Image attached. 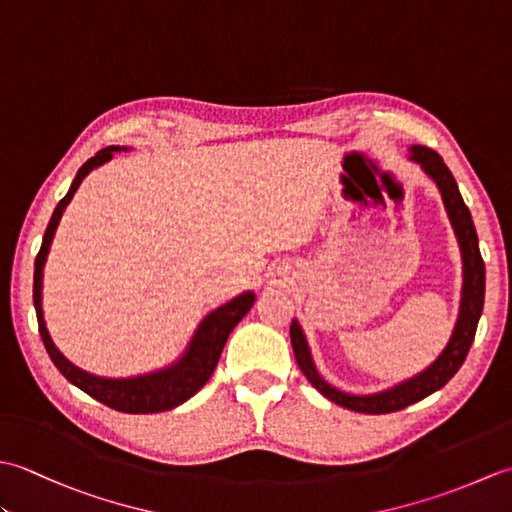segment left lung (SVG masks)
I'll return each mask as SVG.
<instances>
[{"label":"left lung","mask_w":512,"mask_h":512,"mask_svg":"<svg viewBox=\"0 0 512 512\" xmlns=\"http://www.w3.org/2000/svg\"><path fill=\"white\" fill-rule=\"evenodd\" d=\"M409 158L418 162L420 169L427 173V176L436 182V187L442 195L444 209H447L449 222L453 226V233L458 237L460 253H462V297H460V312L458 321H455V328L447 347L440 352V356L433 361L427 369H422L420 374L411 376L402 383L376 391V394H345V391L332 387L328 380H325L317 365L312 361L310 345L306 341V334H303L299 321L295 319L290 325V341H292V352H295L297 363L301 367L303 376L310 380V385L321 391V394L341 405L345 409H352L358 413H391L400 411L413 402L431 396L433 391L444 387L449 380L455 376V372L462 367L466 354L471 350V343L475 339L477 321L482 317L484 308V286H486V270L480 255V244H477V233L471 220V211L466 209V204L460 195L458 182H455L453 173L449 167L444 165V160L438 156V151L422 145H411L409 147Z\"/></svg>","instance_id":"1"}]
</instances>
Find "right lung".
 I'll use <instances>...</instances> for the list:
<instances>
[{
    "mask_svg": "<svg viewBox=\"0 0 512 512\" xmlns=\"http://www.w3.org/2000/svg\"><path fill=\"white\" fill-rule=\"evenodd\" d=\"M127 149L129 147L112 145L96 151V156L85 162V165L79 169V173H76V178L70 184V191L65 193V198L57 204V209H54L48 222L46 233H43V242L39 248V255L35 259L32 301H35L43 345H46L52 363L57 365L59 372L68 378L72 385H76L81 391H85V394H90L94 400H99L103 405L112 407L116 411L158 413V411H169L173 407L182 405L184 400H189L191 396L198 394V391L206 385V380L211 378L217 361H220V354L224 350L228 334H231L235 325L246 317V312L253 308L255 292L246 290L242 295H237L235 299L224 303V306L206 314V317L200 321L198 330L193 332L187 350H184V354L178 358V361H173L171 365L162 369H156V372L129 376V378H105L76 367L59 352V347L54 345L52 336L46 328V321H43V308H41L43 266H46L50 244L54 239V233H57V226L61 222L65 206H68L70 200L74 198V193L79 189L83 178L88 176L92 169L110 162L116 151H127Z\"/></svg>",
    "mask_w": 512,
    "mask_h": 512,
    "instance_id": "right-lung-1",
    "label": "right lung"
}]
</instances>
